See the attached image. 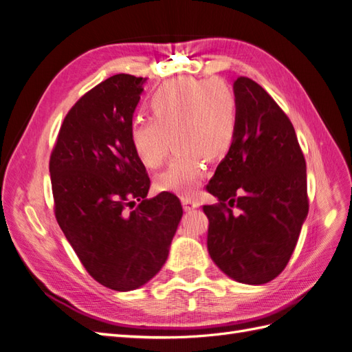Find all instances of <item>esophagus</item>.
<instances>
[{
  "mask_svg": "<svg viewBox=\"0 0 352 352\" xmlns=\"http://www.w3.org/2000/svg\"><path fill=\"white\" fill-rule=\"evenodd\" d=\"M182 204H184L185 211H190V210H194V208L199 207V202H198V201L190 199V198H188V197L182 198Z\"/></svg>",
  "mask_w": 352,
  "mask_h": 352,
  "instance_id": "1",
  "label": "esophagus"
}]
</instances>
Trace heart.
<instances>
[{"label":"heart","mask_w":352,"mask_h":352,"mask_svg":"<svg viewBox=\"0 0 352 352\" xmlns=\"http://www.w3.org/2000/svg\"><path fill=\"white\" fill-rule=\"evenodd\" d=\"M150 120L135 122L131 146L146 168L167 157L170 140L177 150L164 172L155 177L158 190L192 197L207 162H219L232 150L238 135V97L225 80L180 78L166 82L148 98Z\"/></svg>","instance_id":"b5f03b06"}]
</instances>
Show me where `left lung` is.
<instances>
[{"label":"left lung","instance_id":"1","mask_svg":"<svg viewBox=\"0 0 352 352\" xmlns=\"http://www.w3.org/2000/svg\"><path fill=\"white\" fill-rule=\"evenodd\" d=\"M238 135L207 190V248L229 278L263 285L283 272L308 214L307 170L289 117L257 82L241 76ZM238 208L239 213L232 211Z\"/></svg>","mask_w":352,"mask_h":352}]
</instances>
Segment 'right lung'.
Returning <instances> with one entry per match:
<instances>
[{"label":"right lung","instance_id":"right-lung-1","mask_svg":"<svg viewBox=\"0 0 352 352\" xmlns=\"http://www.w3.org/2000/svg\"><path fill=\"white\" fill-rule=\"evenodd\" d=\"M145 82L120 73L88 91L66 114L50 157L58 226L87 272L114 291L154 278L184 214L172 192L146 199L150 177L131 146Z\"/></svg>","mask_w":352,"mask_h":352}]
</instances>
